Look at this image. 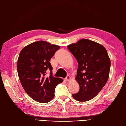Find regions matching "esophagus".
Here are the masks:
<instances>
[{
	"label": "esophagus",
	"instance_id": "esophagus-1",
	"mask_svg": "<svg viewBox=\"0 0 126 126\" xmlns=\"http://www.w3.org/2000/svg\"><path fill=\"white\" fill-rule=\"evenodd\" d=\"M70 79V76L69 75H67L66 76V77L64 79V80L65 81H68Z\"/></svg>",
	"mask_w": 126,
	"mask_h": 126
}]
</instances>
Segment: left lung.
I'll return each instance as SVG.
<instances>
[{
    "instance_id": "1",
    "label": "left lung",
    "mask_w": 126,
    "mask_h": 126,
    "mask_svg": "<svg viewBox=\"0 0 126 126\" xmlns=\"http://www.w3.org/2000/svg\"><path fill=\"white\" fill-rule=\"evenodd\" d=\"M68 48L78 62L76 79L80 90L73 94L80 102H86L97 95L107 83L111 62L104 46L87 39H81Z\"/></svg>"
}]
</instances>
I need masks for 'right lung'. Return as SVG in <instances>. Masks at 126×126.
<instances>
[{"instance_id": "right-lung-1", "label": "right lung", "mask_w": 126, "mask_h": 126, "mask_svg": "<svg viewBox=\"0 0 126 126\" xmlns=\"http://www.w3.org/2000/svg\"><path fill=\"white\" fill-rule=\"evenodd\" d=\"M60 47L44 41L34 42L22 49L17 61V69L21 85L33 100L48 103L55 96L56 86L63 79L52 75L50 61ZM50 71L49 77L46 74Z\"/></svg>"}]
</instances>
